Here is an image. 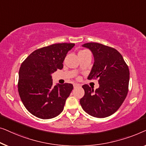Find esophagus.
Masks as SVG:
<instances>
[{
    "label": "esophagus",
    "mask_w": 146,
    "mask_h": 146,
    "mask_svg": "<svg viewBox=\"0 0 146 146\" xmlns=\"http://www.w3.org/2000/svg\"><path fill=\"white\" fill-rule=\"evenodd\" d=\"M73 87H74V88H77V87H81V85H79V84H77V83H74Z\"/></svg>",
    "instance_id": "esophagus-1"
}]
</instances>
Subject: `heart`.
<instances>
[{
  "label": "heart",
  "instance_id": "obj_1",
  "mask_svg": "<svg viewBox=\"0 0 146 146\" xmlns=\"http://www.w3.org/2000/svg\"><path fill=\"white\" fill-rule=\"evenodd\" d=\"M83 51H85V50H83ZM83 51H81V52H83Z\"/></svg>",
  "mask_w": 146,
  "mask_h": 146
}]
</instances>
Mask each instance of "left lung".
Returning a JSON list of instances; mask_svg holds the SVG:
<instances>
[{
	"mask_svg": "<svg viewBox=\"0 0 146 146\" xmlns=\"http://www.w3.org/2000/svg\"><path fill=\"white\" fill-rule=\"evenodd\" d=\"M94 56L88 79H98L99 87L94 91L83 85L85 95L80 100L83 109L96 118H105L116 112L128 92L130 72L122 55L116 49L95 42L83 45Z\"/></svg>",
	"mask_w": 146,
	"mask_h": 146,
	"instance_id": "8db88e82",
	"label": "left lung"
}]
</instances>
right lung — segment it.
I'll return each mask as SVG.
<instances>
[{"label": "right lung", "mask_w": 146, "mask_h": 146, "mask_svg": "<svg viewBox=\"0 0 146 146\" xmlns=\"http://www.w3.org/2000/svg\"><path fill=\"white\" fill-rule=\"evenodd\" d=\"M75 44H55L33 52L21 64L18 89L22 103L34 116L50 119L63 111L73 89L71 83L53 86L52 74L63 68Z\"/></svg>", "instance_id": "obj_1"}]
</instances>
